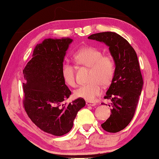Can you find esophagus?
Returning a JSON list of instances; mask_svg holds the SVG:
<instances>
[{"instance_id": "obj_1", "label": "esophagus", "mask_w": 159, "mask_h": 159, "mask_svg": "<svg viewBox=\"0 0 159 159\" xmlns=\"http://www.w3.org/2000/svg\"><path fill=\"white\" fill-rule=\"evenodd\" d=\"M86 105H87V106H95L96 105V103L93 102H86Z\"/></svg>"}]
</instances>
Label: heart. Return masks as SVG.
Returning <instances> with one entry per match:
<instances>
[{
    "label": "heart",
    "instance_id": "obj_1",
    "mask_svg": "<svg viewBox=\"0 0 159 159\" xmlns=\"http://www.w3.org/2000/svg\"><path fill=\"white\" fill-rule=\"evenodd\" d=\"M74 60L78 66L89 67V81L87 84L81 86L75 90V97L87 101H93L101 94L102 84L109 85L116 72V62L111 54H102L100 49L93 46L81 48L74 54ZM62 76L66 84L75 87L77 85L75 67L69 63L62 65Z\"/></svg>",
    "mask_w": 159,
    "mask_h": 159
}]
</instances>
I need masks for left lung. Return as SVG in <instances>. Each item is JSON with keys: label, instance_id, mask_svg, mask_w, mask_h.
Masks as SVG:
<instances>
[{"label": "left lung", "instance_id": "left-lung-1", "mask_svg": "<svg viewBox=\"0 0 159 159\" xmlns=\"http://www.w3.org/2000/svg\"><path fill=\"white\" fill-rule=\"evenodd\" d=\"M88 39L107 45L116 62L114 78L104 97L111 99L113 108L110 117L101 125L106 132H118L132 120L143 89L138 56L129 42L116 33H98L88 36Z\"/></svg>", "mask_w": 159, "mask_h": 159}]
</instances>
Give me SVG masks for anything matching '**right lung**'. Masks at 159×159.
Here are the masks:
<instances>
[{
    "label": "right lung",
    "instance_id": "1",
    "mask_svg": "<svg viewBox=\"0 0 159 159\" xmlns=\"http://www.w3.org/2000/svg\"><path fill=\"white\" fill-rule=\"evenodd\" d=\"M72 42L70 38L44 39L36 45L23 70L25 111L36 126L55 136L68 133L78 111L85 106L84 99L80 98L65 103L71 91L65 84L61 69Z\"/></svg>",
    "mask_w": 159,
    "mask_h": 159
}]
</instances>
